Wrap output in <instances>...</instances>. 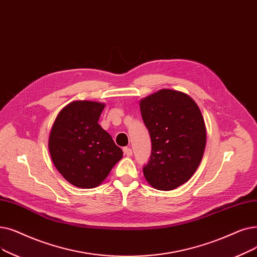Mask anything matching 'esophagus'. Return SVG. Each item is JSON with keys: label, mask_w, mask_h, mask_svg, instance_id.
<instances>
[{"label": "esophagus", "mask_w": 257, "mask_h": 257, "mask_svg": "<svg viewBox=\"0 0 257 257\" xmlns=\"http://www.w3.org/2000/svg\"><path fill=\"white\" fill-rule=\"evenodd\" d=\"M124 153H125V155H127V156H131V155H132V150H131L130 148H128V147H125V148H124Z\"/></svg>", "instance_id": "obj_1"}]
</instances>
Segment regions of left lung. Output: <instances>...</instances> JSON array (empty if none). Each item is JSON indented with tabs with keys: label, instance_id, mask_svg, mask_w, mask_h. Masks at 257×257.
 Instances as JSON below:
<instances>
[{
	"label": "left lung",
	"instance_id": "left-lung-1",
	"mask_svg": "<svg viewBox=\"0 0 257 257\" xmlns=\"http://www.w3.org/2000/svg\"><path fill=\"white\" fill-rule=\"evenodd\" d=\"M140 108L152 143L145 178L158 190H173L202 162L207 139L202 112L188 94L171 89L142 98Z\"/></svg>",
	"mask_w": 257,
	"mask_h": 257
}]
</instances>
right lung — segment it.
<instances>
[{
    "label": "right lung",
    "instance_id": "1",
    "mask_svg": "<svg viewBox=\"0 0 257 257\" xmlns=\"http://www.w3.org/2000/svg\"><path fill=\"white\" fill-rule=\"evenodd\" d=\"M105 104L74 101L64 107L51 128L48 148L55 168L71 185L90 189L104 182L122 151L98 125Z\"/></svg>",
    "mask_w": 257,
    "mask_h": 257
}]
</instances>
